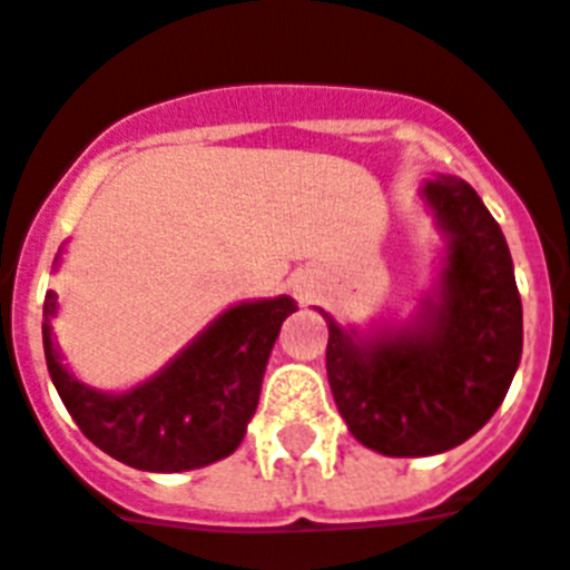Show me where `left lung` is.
Returning a JSON list of instances; mask_svg holds the SVG:
<instances>
[{"label":"left lung","mask_w":570,"mask_h":570,"mask_svg":"<svg viewBox=\"0 0 570 570\" xmlns=\"http://www.w3.org/2000/svg\"><path fill=\"white\" fill-rule=\"evenodd\" d=\"M420 196L446 257L417 313L362 333L318 309L338 414L362 446L389 458L461 446L504 403L521 358V298L499 223L458 176L425 179Z\"/></svg>","instance_id":"left-lung-1"}]
</instances>
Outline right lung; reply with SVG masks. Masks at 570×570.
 Returning a JSON list of instances; mask_svg holds the SVG:
<instances>
[{"label": "right lung", "mask_w": 570, "mask_h": 570, "mask_svg": "<svg viewBox=\"0 0 570 570\" xmlns=\"http://www.w3.org/2000/svg\"><path fill=\"white\" fill-rule=\"evenodd\" d=\"M295 309L289 295L240 301L150 380L115 394L86 385L63 365L51 336L57 315L51 289L42 304V347L57 394L95 446L132 470L188 472L240 446L281 324Z\"/></svg>", "instance_id": "1"}]
</instances>
